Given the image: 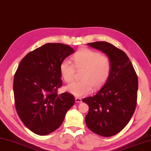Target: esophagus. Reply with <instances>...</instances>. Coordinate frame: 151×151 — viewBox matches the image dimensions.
Returning <instances> with one entry per match:
<instances>
[{
    "mask_svg": "<svg viewBox=\"0 0 151 151\" xmlns=\"http://www.w3.org/2000/svg\"><path fill=\"white\" fill-rule=\"evenodd\" d=\"M75 102L81 103V102H82V99H81V98H78V97H76L75 98Z\"/></svg>",
    "mask_w": 151,
    "mask_h": 151,
    "instance_id": "obj_1",
    "label": "esophagus"
}]
</instances>
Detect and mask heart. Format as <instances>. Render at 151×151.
<instances>
[{"instance_id":"obj_1","label":"heart","mask_w":151,"mask_h":151,"mask_svg":"<svg viewBox=\"0 0 151 151\" xmlns=\"http://www.w3.org/2000/svg\"><path fill=\"white\" fill-rule=\"evenodd\" d=\"M73 63L64 60L60 64V72L66 83L74 80L76 69L83 70L82 81L75 82L66 87V90L76 97L85 96L92 91L93 88H98L106 82L111 71V61L106 54L87 47L77 50L73 56Z\"/></svg>"}]
</instances>
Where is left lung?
Segmentation results:
<instances>
[{
	"label": "left lung",
	"instance_id": "obj_1",
	"mask_svg": "<svg viewBox=\"0 0 151 151\" xmlns=\"http://www.w3.org/2000/svg\"><path fill=\"white\" fill-rule=\"evenodd\" d=\"M87 44L109 57L111 71L100 91L93 97L83 99L88 106L85 122L93 132L109 137L123 130L135 111L137 75L130 59L122 50L107 42Z\"/></svg>",
	"mask_w": 151,
	"mask_h": 151
}]
</instances>
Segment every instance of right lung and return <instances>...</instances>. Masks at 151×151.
Returning <instances> with one entry per match:
<instances>
[{
	"label": "right lung",
	"instance_id": "1",
	"mask_svg": "<svg viewBox=\"0 0 151 151\" xmlns=\"http://www.w3.org/2000/svg\"><path fill=\"white\" fill-rule=\"evenodd\" d=\"M75 52L68 45L47 43L21 60L14 76L15 108L26 127L36 134L53 132L75 104L70 93L58 94L63 85L60 64Z\"/></svg>",
	"mask_w": 151,
	"mask_h": 151
}]
</instances>
